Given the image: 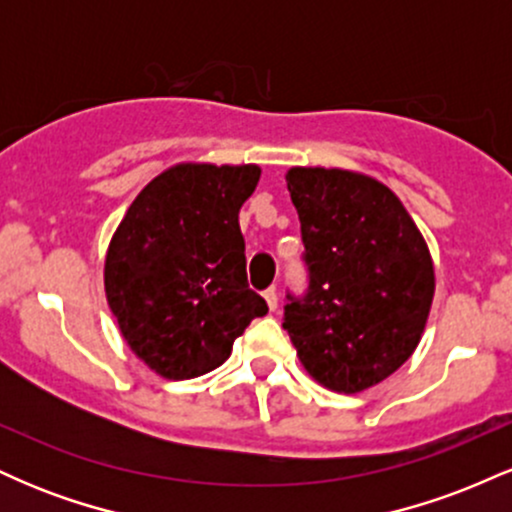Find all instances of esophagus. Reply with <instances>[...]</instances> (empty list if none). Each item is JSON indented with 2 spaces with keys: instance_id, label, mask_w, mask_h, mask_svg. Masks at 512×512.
Returning a JSON list of instances; mask_svg holds the SVG:
<instances>
[{
  "instance_id": "obj_1",
  "label": "esophagus",
  "mask_w": 512,
  "mask_h": 512,
  "mask_svg": "<svg viewBox=\"0 0 512 512\" xmlns=\"http://www.w3.org/2000/svg\"><path fill=\"white\" fill-rule=\"evenodd\" d=\"M264 301H267L269 310H276V305H279V296H276V289L264 291Z\"/></svg>"
}]
</instances>
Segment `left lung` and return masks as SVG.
Wrapping results in <instances>:
<instances>
[{
  "label": "left lung",
  "instance_id": "obj_1",
  "mask_svg": "<svg viewBox=\"0 0 512 512\" xmlns=\"http://www.w3.org/2000/svg\"><path fill=\"white\" fill-rule=\"evenodd\" d=\"M310 269L284 330L305 373L332 392L383 383L414 354L436 293L419 226L385 182L358 170H286Z\"/></svg>",
  "mask_w": 512,
  "mask_h": 512
}]
</instances>
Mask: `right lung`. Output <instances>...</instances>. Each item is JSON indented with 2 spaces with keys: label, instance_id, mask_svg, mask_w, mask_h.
Segmentation results:
<instances>
[{
  "label": "right lung",
  "instance_id": "right-lung-1",
  "mask_svg": "<svg viewBox=\"0 0 512 512\" xmlns=\"http://www.w3.org/2000/svg\"><path fill=\"white\" fill-rule=\"evenodd\" d=\"M260 175L255 163H175L134 197L110 238L105 298L129 349L161 378L219 368L267 313L248 289L238 226Z\"/></svg>",
  "mask_w": 512,
  "mask_h": 512
}]
</instances>
